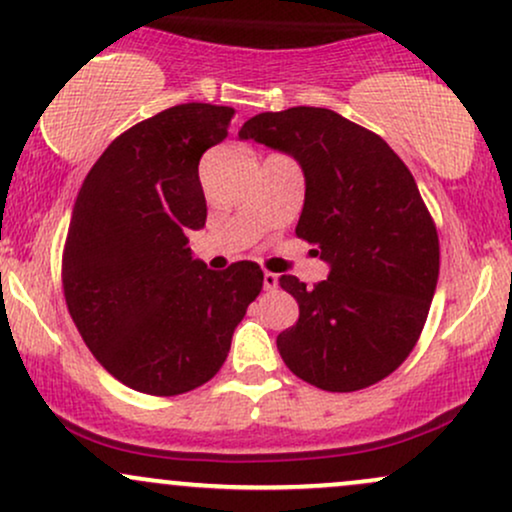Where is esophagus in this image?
I'll return each instance as SVG.
<instances>
[{"instance_id": "obj_1", "label": "esophagus", "mask_w": 512, "mask_h": 512, "mask_svg": "<svg viewBox=\"0 0 512 512\" xmlns=\"http://www.w3.org/2000/svg\"><path fill=\"white\" fill-rule=\"evenodd\" d=\"M263 287H266V290H275V287H278V275L275 273H263Z\"/></svg>"}]
</instances>
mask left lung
<instances>
[{"mask_svg":"<svg viewBox=\"0 0 512 512\" xmlns=\"http://www.w3.org/2000/svg\"><path fill=\"white\" fill-rule=\"evenodd\" d=\"M302 165L297 237L316 244L328 280L280 287L299 321L278 335L294 376L330 393L383 381L410 357L438 282V234L412 172L374 131L326 107L263 112L242 126Z\"/></svg>","mask_w":512,"mask_h":512,"instance_id":"1","label":"left lung"}]
</instances>
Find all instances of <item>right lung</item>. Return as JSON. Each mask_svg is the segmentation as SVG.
I'll return each mask as SVG.
<instances>
[{"instance_id": "1", "label": "right lung", "mask_w": 512, "mask_h": 512, "mask_svg": "<svg viewBox=\"0 0 512 512\" xmlns=\"http://www.w3.org/2000/svg\"><path fill=\"white\" fill-rule=\"evenodd\" d=\"M232 107L186 102L117 136L83 179L62 256L64 299L93 357L124 386L182 395L225 364L263 287L254 261L208 270L198 160L225 141Z\"/></svg>"}]
</instances>
